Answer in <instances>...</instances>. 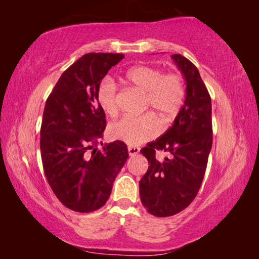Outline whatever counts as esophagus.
Returning a JSON list of instances; mask_svg holds the SVG:
<instances>
[{
	"label": "esophagus",
	"mask_w": 259,
	"mask_h": 259,
	"mask_svg": "<svg viewBox=\"0 0 259 259\" xmlns=\"http://www.w3.org/2000/svg\"><path fill=\"white\" fill-rule=\"evenodd\" d=\"M139 151H140V149H139L138 147H136V146H129V147H128L129 156H131V157L136 156L137 153H139Z\"/></svg>",
	"instance_id": "34e87169"
}]
</instances>
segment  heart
<instances>
[{
  "label": "heart",
  "mask_w": 259,
  "mask_h": 259,
  "mask_svg": "<svg viewBox=\"0 0 259 259\" xmlns=\"http://www.w3.org/2000/svg\"><path fill=\"white\" fill-rule=\"evenodd\" d=\"M125 79L136 89L145 93V110H151L163 122H171L184 106L186 90L184 81L177 73L163 74L160 69L149 65L134 67L125 73ZM97 101L102 111L114 117L118 113L117 87L113 81L104 79L97 90ZM160 134V124L153 113L141 117H126L112 123L110 138L129 146H138Z\"/></svg>",
  "instance_id": "1"
}]
</instances>
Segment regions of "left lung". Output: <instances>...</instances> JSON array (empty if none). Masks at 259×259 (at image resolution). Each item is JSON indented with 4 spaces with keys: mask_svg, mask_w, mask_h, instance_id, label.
I'll list each match as a JSON object with an SVG mask.
<instances>
[{
    "mask_svg": "<svg viewBox=\"0 0 259 259\" xmlns=\"http://www.w3.org/2000/svg\"><path fill=\"white\" fill-rule=\"evenodd\" d=\"M171 58L186 81L184 106L166 133L140 150L150 164L139 181L140 199L156 217L172 216L195 199L212 146L211 99L199 71L181 54ZM157 150L172 157L159 162Z\"/></svg>",
    "mask_w": 259,
    "mask_h": 259,
    "instance_id": "left-lung-1",
    "label": "left lung"
}]
</instances>
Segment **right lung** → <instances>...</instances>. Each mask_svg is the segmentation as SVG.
Wrapping results in <instances>:
<instances>
[{"mask_svg": "<svg viewBox=\"0 0 259 259\" xmlns=\"http://www.w3.org/2000/svg\"><path fill=\"white\" fill-rule=\"evenodd\" d=\"M123 58L118 53L84 54L60 76L46 102L40 139L43 169L54 195L74 211L101 208L129 157L119 140L102 150L97 148L106 129L98 87Z\"/></svg>", "mask_w": 259, "mask_h": 259, "instance_id": "obj_1", "label": "right lung"}]
</instances>
